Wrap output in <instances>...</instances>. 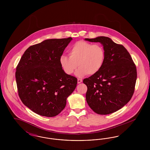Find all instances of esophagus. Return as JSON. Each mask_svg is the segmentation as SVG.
<instances>
[{"instance_id": "1", "label": "esophagus", "mask_w": 150, "mask_h": 150, "mask_svg": "<svg viewBox=\"0 0 150 150\" xmlns=\"http://www.w3.org/2000/svg\"><path fill=\"white\" fill-rule=\"evenodd\" d=\"M82 81H83V80H82L81 79H78V84L81 83Z\"/></svg>"}]
</instances>
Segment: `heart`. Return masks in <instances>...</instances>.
Returning <instances> with one entry per match:
<instances>
[{"instance_id": "obj_1", "label": "heart", "mask_w": 150, "mask_h": 150, "mask_svg": "<svg viewBox=\"0 0 150 150\" xmlns=\"http://www.w3.org/2000/svg\"><path fill=\"white\" fill-rule=\"evenodd\" d=\"M69 56L62 55L59 62L64 71L71 75L80 67L76 72L79 77L86 74L92 75L100 71L105 59V50L99 44H93L84 41H79L73 44L69 50Z\"/></svg>"}]
</instances>
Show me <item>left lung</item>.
I'll return each instance as SVG.
<instances>
[{
    "label": "left lung",
    "mask_w": 150,
    "mask_h": 150,
    "mask_svg": "<svg viewBox=\"0 0 150 150\" xmlns=\"http://www.w3.org/2000/svg\"><path fill=\"white\" fill-rule=\"evenodd\" d=\"M85 40L101 43L106 53L100 71L83 80L88 88L86 102L98 114H112L124 106L133 96L137 76L136 65L126 48L110 38Z\"/></svg>",
    "instance_id": "1"
}]
</instances>
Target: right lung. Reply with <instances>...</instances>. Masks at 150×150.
<instances>
[{
	"label": "right lung",
	"mask_w": 150,
	"mask_h": 150,
	"mask_svg": "<svg viewBox=\"0 0 150 150\" xmlns=\"http://www.w3.org/2000/svg\"><path fill=\"white\" fill-rule=\"evenodd\" d=\"M72 38L50 39L31 45L16 67V79L22 103L37 114L53 117L66 106L78 80L64 72L59 58Z\"/></svg>",
	"instance_id": "add662e5"
}]
</instances>
